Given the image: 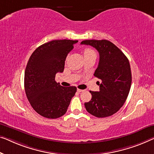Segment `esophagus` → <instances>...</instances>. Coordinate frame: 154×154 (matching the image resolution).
I'll return each instance as SVG.
<instances>
[{
    "label": "esophagus",
    "mask_w": 154,
    "mask_h": 154,
    "mask_svg": "<svg viewBox=\"0 0 154 154\" xmlns=\"http://www.w3.org/2000/svg\"><path fill=\"white\" fill-rule=\"evenodd\" d=\"M83 91H84V90H82V89L77 88V92H78V93H81V92H83Z\"/></svg>",
    "instance_id": "34e87169"
}]
</instances>
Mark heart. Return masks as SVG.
Returning a JSON list of instances; mask_svg holds the SVG:
<instances>
[{"label": "heart", "mask_w": 154, "mask_h": 154, "mask_svg": "<svg viewBox=\"0 0 154 154\" xmlns=\"http://www.w3.org/2000/svg\"><path fill=\"white\" fill-rule=\"evenodd\" d=\"M92 54H95V52H94L93 50L91 49V48H85L84 50V55L85 56H88V55H90Z\"/></svg>", "instance_id": "b5f03b06"}]
</instances>
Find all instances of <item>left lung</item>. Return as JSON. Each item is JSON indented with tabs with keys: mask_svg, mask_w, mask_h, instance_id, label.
Instances as JSON below:
<instances>
[{
	"mask_svg": "<svg viewBox=\"0 0 154 154\" xmlns=\"http://www.w3.org/2000/svg\"><path fill=\"white\" fill-rule=\"evenodd\" d=\"M82 45L95 48L100 61L94 76L101 79L100 91H90L92 98L84 106L89 113L106 118L118 112L125 104L131 85L129 61L119 48L108 40H86Z\"/></svg>",
	"mask_w": 154,
	"mask_h": 154,
	"instance_id": "8db88e82",
	"label": "left lung"
}]
</instances>
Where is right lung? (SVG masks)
<instances>
[{"instance_id": "obj_1", "label": "right lung", "mask_w": 154, "mask_h": 154, "mask_svg": "<svg viewBox=\"0 0 154 154\" xmlns=\"http://www.w3.org/2000/svg\"><path fill=\"white\" fill-rule=\"evenodd\" d=\"M78 41L53 40L40 45L29 57L25 70L24 86L27 100L36 113L56 119L67 111L75 86L63 87L55 81L63 72L68 54Z\"/></svg>"}]
</instances>
